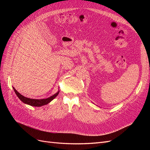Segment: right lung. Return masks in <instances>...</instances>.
<instances>
[{"mask_svg": "<svg viewBox=\"0 0 150 150\" xmlns=\"http://www.w3.org/2000/svg\"><path fill=\"white\" fill-rule=\"evenodd\" d=\"M13 91H15L17 97L19 98L24 103L29 104V105H30V106H38V107L46 105V104L49 103L50 102H51L52 100H53V99L57 96L59 93V91H58L57 93L54 94V95H52V96L49 97L47 99H30V98L24 97V96H22V94H21L19 92H17V90L14 88H13Z\"/></svg>", "mask_w": 150, "mask_h": 150, "instance_id": "1", "label": "right lung"}]
</instances>
